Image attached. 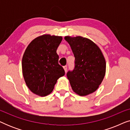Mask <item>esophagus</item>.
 <instances>
[{"mask_svg": "<svg viewBox=\"0 0 130 130\" xmlns=\"http://www.w3.org/2000/svg\"><path fill=\"white\" fill-rule=\"evenodd\" d=\"M63 69H64V70L65 72H66L67 70V66H63Z\"/></svg>", "mask_w": 130, "mask_h": 130, "instance_id": "esophagus-1", "label": "esophagus"}]
</instances>
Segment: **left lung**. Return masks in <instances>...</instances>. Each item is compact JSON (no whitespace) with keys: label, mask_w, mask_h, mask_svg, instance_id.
Here are the masks:
<instances>
[{"label":"left lung","mask_w":130,"mask_h":130,"mask_svg":"<svg viewBox=\"0 0 130 130\" xmlns=\"http://www.w3.org/2000/svg\"><path fill=\"white\" fill-rule=\"evenodd\" d=\"M72 50L74 68L67 73L73 91L86 96L97 90L104 79L106 62L101 50L89 39L82 37H65Z\"/></svg>","instance_id":"left-lung-1"}]
</instances>
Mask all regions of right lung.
I'll return each mask as SVG.
<instances>
[{
    "instance_id": "add662e5",
    "label": "right lung",
    "mask_w": 130,
    "mask_h": 130,
    "mask_svg": "<svg viewBox=\"0 0 130 130\" xmlns=\"http://www.w3.org/2000/svg\"><path fill=\"white\" fill-rule=\"evenodd\" d=\"M61 41V37L43 35L32 41L25 51L23 76L28 88L36 95H49L57 79L65 74L56 53Z\"/></svg>"
}]
</instances>
